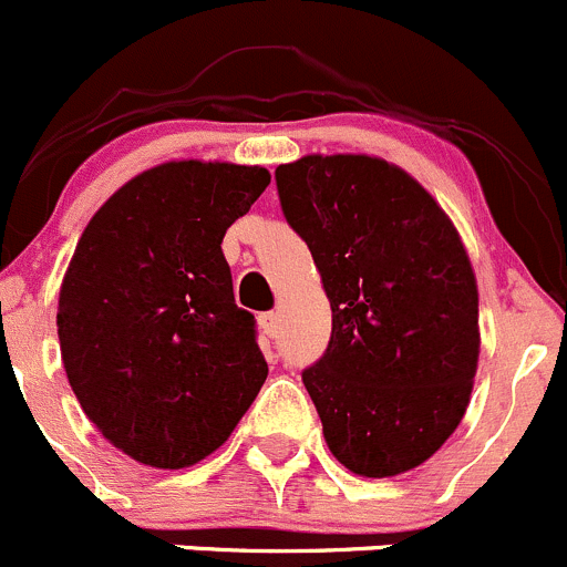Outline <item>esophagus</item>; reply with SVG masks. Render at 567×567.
Instances as JSON below:
<instances>
[{
    "instance_id": "esophagus-1",
    "label": "esophagus",
    "mask_w": 567,
    "mask_h": 567,
    "mask_svg": "<svg viewBox=\"0 0 567 567\" xmlns=\"http://www.w3.org/2000/svg\"><path fill=\"white\" fill-rule=\"evenodd\" d=\"M259 324H261V330H265V333L270 336V339H276V336H278V313L276 311H265V313H261Z\"/></svg>"
}]
</instances>
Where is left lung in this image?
<instances>
[{"instance_id": "1", "label": "left lung", "mask_w": 567, "mask_h": 567, "mask_svg": "<svg viewBox=\"0 0 567 567\" xmlns=\"http://www.w3.org/2000/svg\"><path fill=\"white\" fill-rule=\"evenodd\" d=\"M276 184L333 311L322 358L302 369L324 441L352 474L411 472L472 396L480 300L466 248L433 195L383 159L302 156Z\"/></svg>"}]
</instances>
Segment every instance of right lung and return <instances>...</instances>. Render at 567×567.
Wrapping results in <instances>:
<instances>
[{"mask_svg": "<svg viewBox=\"0 0 567 567\" xmlns=\"http://www.w3.org/2000/svg\"><path fill=\"white\" fill-rule=\"evenodd\" d=\"M267 184L265 167L167 162L123 184L76 245L58 308L65 374L101 435L145 466L204 461L265 385L220 245Z\"/></svg>", "mask_w": 567, "mask_h": 567, "instance_id": "obj_1", "label": "right lung"}]
</instances>
